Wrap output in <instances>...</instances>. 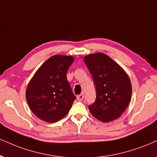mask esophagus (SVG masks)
I'll use <instances>...</instances> for the list:
<instances>
[{
    "mask_svg": "<svg viewBox=\"0 0 157 157\" xmlns=\"http://www.w3.org/2000/svg\"><path fill=\"white\" fill-rule=\"evenodd\" d=\"M84 93H82L77 96V100H78V101H82V100L84 99Z\"/></svg>",
    "mask_w": 157,
    "mask_h": 157,
    "instance_id": "esophagus-1",
    "label": "esophagus"
}]
</instances>
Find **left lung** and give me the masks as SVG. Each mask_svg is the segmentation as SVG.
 Segmentation results:
<instances>
[{
  "instance_id": "8db88e82",
  "label": "left lung",
  "mask_w": 157,
  "mask_h": 157,
  "mask_svg": "<svg viewBox=\"0 0 157 157\" xmlns=\"http://www.w3.org/2000/svg\"><path fill=\"white\" fill-rule=\"evenodd\" d=\"M84 62L93 77L96 100L89 109L94 118L103 122L118 119L128 106L132 84L125 71L105 54L85 56Z\"/></svg>"
}]
</instances>
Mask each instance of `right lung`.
<instances>
[{"label": "right lung", "instance_id": "add662e5", "mask_svg": "<svg viewBox=\"0 0 157 157\" xmlns=\"http://www.w3.org/2000/svg\"><path fill=\"white\" fill-rule=\"evenodd\" d=\"M73 56L54 55L40 65L26 89L29 108L40 119L54 123L67 115L75 96L67 79Z\"/></svg>", "mask_w": 157, "mask_h": 157}]
</instances>
